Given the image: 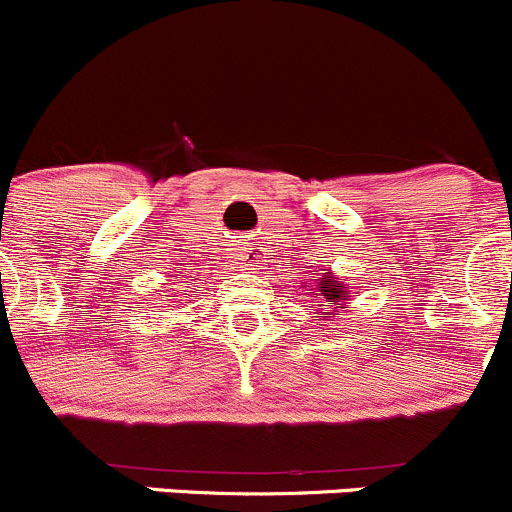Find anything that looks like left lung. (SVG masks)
I'll use <instances>...</instances> for the list:
<instances>
[{
	"mask_svg": "<svg viewBox=\"0 0 512 512\" xmlns=\"http://www.w3.org/2000/svg\"><path fill=\"white\" fill-rule=\"evenodd\" d=\"M301 288L303 291H308L306 296L311 298L308 303H316V306H326V303H331L333 308H343V303L348 301V291H346L348 286L346 283H341V278L333 276L328 268L326 273H313V276H308L306 281L301 283ZM318 316H333V313L318 311ZM323 321H326V318H323Z\"/></svg>",
	"mask_w": 512,
	"mask_h": 512,
	"instance_id": "left-lung-1",
	"label": "left lung"
}]
</instances>
